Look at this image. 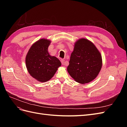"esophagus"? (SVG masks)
Segmentation results:
<instances>
[{"mask_svg": "<svg viewBox=\"0 0 127 127\" xmlns=\"http://www.w3.org/2000/svg\"><path fill=\"white\" fill-rule=\"evenodd\" d=\"M61 63H62V64H63V65H64V66H67V64H66V61H65V60H64V59H61Z\"/></svg>", "mask_w": 127, "mask_h": 127, "instance_id": "esophagus-1", "label": "esophagus"}]
</instances>
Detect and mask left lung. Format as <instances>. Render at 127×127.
<instances>
[{
    "label": "left lung",
    "mask_w": 127,
    "mask_h": 127,
    "mask_svg": "<svg viewBox=\"0 0 127 127\" xmlns=\"http://www.w3.org/2000/svg\"><path fill=\"white\" fill-rule=\"evenodd\" d=\"M67 71L75 81L88 83L98 75L102 67V56L95 45L85 39L75 44Z\"/></svg>",
    "instance_id": "left-lung-1"
}]
</instances>
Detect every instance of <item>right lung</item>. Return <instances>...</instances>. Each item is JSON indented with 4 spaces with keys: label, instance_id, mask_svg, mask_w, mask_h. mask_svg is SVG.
<instances>
[{
    "label": "right lung",
    "instance_id": "right-lung-1",
    "mask_svg": "<svg viewBox=\"0 0 127 127\" xmlns=\"http://www.w3.org/2000/svg\"><path fill=\"white\" fill-rule=\"evenodd\" d=\"M51 41L42 39L34 43L26 57V65L29 74L41 82L48 81L61 66L60 60L49 54Z\"/></svg>",
    "mask_w": 127,
    "mask_h": 127
}]
</instances>
